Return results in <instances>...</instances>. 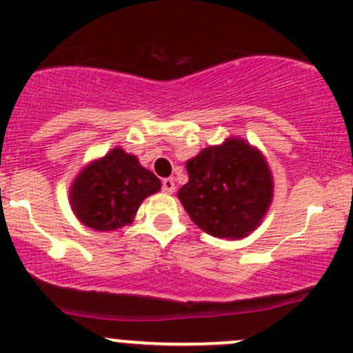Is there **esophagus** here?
Here are the masks:
<instances>
[{"label": "esophagus", "mask_w": 353, "mask_h": 353, "mask_svg": "<svg viewBox=\"0 0 353 353\" xmlns=\"http://www.w3.org/2000/svg\"><path fill=\"white\" fill-rule=\"evenodd\" d=\"M162 191L167 194H172L176 191V183L174 179H163L162 181Z\"/></svg>", "instance_id": "esophagus-1"}]
</instances>
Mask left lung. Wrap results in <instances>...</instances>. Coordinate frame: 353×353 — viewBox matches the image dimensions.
Here are the masks:
<instances>
[{
	"mask_svg": "<svg viewBox=\"0 0 353 353\" xmlns=\"http://www.w3.org/2000/svg\"><path fill=\"white\" fill-rule=\"evenodd\" d=\"M190 181L177 198L194 223L210 236L241 239L261 223L273 198L265 157L239 138H227L186 163Z\"/></svg>",
	"mask_w": 353,
	"mask_h": 353,
	"instance_id": "obj_1",
	"label": "left lung"
}]
</instances>
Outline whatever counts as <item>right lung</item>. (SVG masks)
Here are the masks:
<instances>
[{"mask_svg":"<svg viewBox=\"0 0 353 353\" xmlns=\"http://www.w3.org/2000/svg\"><path fill=\"white\" fill-rule=\"evenodd\" d=\"M160 179L134 155L112 148L88 163L70 191L71 208L83 225L105 232L133 222L141 201L160 190Z\"/></svg>","mask_w":353,"mask_h":353,"instance_id":"obj_1","label":"right lung"}]
</instances>
